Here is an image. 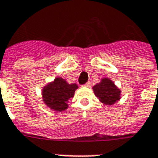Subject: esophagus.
Here are the masks:
<instances>
[{
	"label": "esophagus",
	"instance_id": "1",
	"mask_svg": "<svg viewBox=\"0 0 158 158\" xmlns=\"http://www.w3.org/2000/svg\"><path fill=\"white\" fill-rule=\"evenodd\" d=\"M84 86H91V82H90V81H88V82H86V83H85L83 85Z\"/></svg>",
	"mask_w": 158,
	"mask_h": 158
}]
</instances>
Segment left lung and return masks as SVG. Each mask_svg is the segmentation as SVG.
<instances>
[{"instance_id":"obj_1","label":"left lung","mask_w":158,"mask_h":158,"mask_svg":"<svg viewBox=\"0 0 158 158\" xmlns=\"http://www.w3.org/2000/svg\"><path fill=\"white\" fill-rule=\"evenodd\" d=\"M93 92L106 105H112L120 99V90L107 78H104L100 83L93 86Z\"/></svg>"}]
</instances>
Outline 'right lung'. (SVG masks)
I'll list each match as a JSON object with an SVG mask.
<instances>
[{
	"instance_id": "obj_1",
	"label": "right lung",
	"mask_w": 158,
	"mask_h": 158,
	"mask_svg": "<svg viewBox=\"0 0 158 158\" xmlns=\"http://www.w3.org/2000/svg\"><path fill=\"white\" fill-rule=\"evenodd\" d=\"M77 87V84L66 83L64 79L58 77L43 89V101L50 108L63 111L67 108V102L73 97Z\"/></svg>"
}]
</instances>
